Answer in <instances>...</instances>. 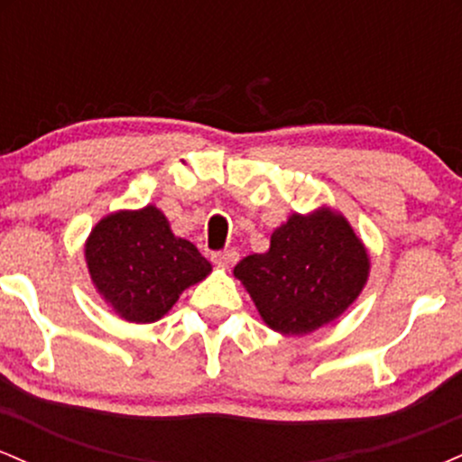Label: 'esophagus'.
I'll return each mask as SVG.
<instances>
[{
	"mask_svg": "<svg viewBox=\"0 0 462 462\" xmlns=\"http://www.w3.org/2000/svg\"><path fill=\"white\" fill-rule=\"evenodd\" d=\"M215 264H221V267H232L238 261V252L236 249H219V252L210 254Z\"/></svg>",
	"mask_w": 462,
	"mask_h": 462,
	"instance_id": "obj_1",
	"label": "esophagus"
}]
</instances>
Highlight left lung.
Masks as SVG:
<instances>
[{
  "instance_id": "1",
  "label": "left lung",
  "mask_w": 462,
  "mask_h": 462,
  "mask_svg": "<svg viewBox=\"0 0 462 462\" xmlns=\"http://www.w3.org/2000/svg\"><path fill=\"white\" fill-rule=\"evenodd\" d=\"M369 258L341 215H293L272 235L267 254L235 267L258 312L275 332L301 337L337 319L367 282Z\"/></svg>"
}]
</instances>
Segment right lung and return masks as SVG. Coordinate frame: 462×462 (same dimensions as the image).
<instances>
[{
  "mask_svg": "<svg viewBox=\"0 0 462 462\" xmlns=\"http://www.w3.org/2000/svg\"><path fill=\"white\" fill-rule=\"evenodd\" d=\"M84 254L99 293L132 323L161 319L187 286L210 273L199 249L173 235L153 206L106 217L93 227Z\"/></svg>",
  "mask_w": 462,
  "mask_h": 462,
  "instance_id": "right-lung-1",
  "label": "right lung"
}]
</instances>
